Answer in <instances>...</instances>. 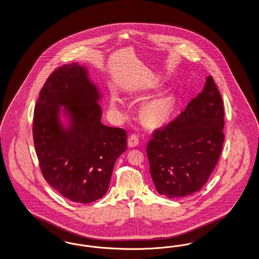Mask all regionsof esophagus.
<instances>
[{"label": "esophagus", "mask_w": 259, "mask_h": 259, "mask_svg": "<svg viewBox=\"0 0 259 259\" xmlns=\"http://www.w3.org/2000/svg\"><path fill=\"white\" fill-rule=\"evenodd\" d=\"M127 145L129 148H134V147H137L139 145V138L137 135H131L128 142H127Z\"/></svg>", "instance_id": "obj_1"}]
</instances>
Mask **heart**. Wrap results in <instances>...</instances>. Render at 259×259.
Here are the masks:
<instances>
[{
	"mask_svg": "<svg viewBox=\"0 0 259 259\" xmlns=\"http://www.w3.org/2000/svg\"><path fill=\"white\" fill-rule=\"evenodd\" d=\"M161 84L158 81H154L149 87L142 90L135 91L137 95L149 93L150 91L157 90ZM178 104V95L172 90H166L155 96L148 102H145L141 107V117L144 124L150 127H158L163 125L172 117V113ZM124 103L122 100L117 96L112 95L110 99V108L113 111L122 109Z\"/></svg>",
	"mask_w": 259,
	"mask_h": 259,
	"instance_id": "heart-1",
	"label": "heart"
}]
</instances>
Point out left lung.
<instances>
[{"label":"left lung","mask_w":259,"mask_h":259,"mask_svg":"<svg viewBox=\"0 0 259 259\" xmlns=\"http://www.w3.org/2000/svg\"><path fill=\"white\" fill-rule=\"evenodd\" d=\"M223 126V102L209 76L203 90L147 145L150 172L159 195L181 198L203 187L221 154Z\"/></svg>","instance_id":"left-lung-1"}]
</instances>
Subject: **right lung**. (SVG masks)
I'll use <instances>...</instances> for the list:
<instances>
[{
	"mask_svg": "<svg viewBox=\"0 0 259 259\" xmlns=\"http://www.w3.org/2000/svg\"><path fill=\"white\" fill-rule=\"evenodd\" d=\"M102 95L85 65L56 69L39 93L33 138L46 181L62 196L91 203L104 196L127 148L123 129L102 123Z\"/></svg>",
	"mask_w": 259,
	"mask_h": 259,
	"instance_id": "1",
	"label": "right lung"
}]
</instances>
